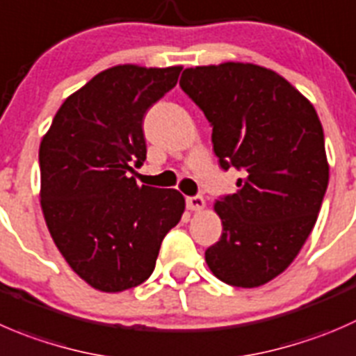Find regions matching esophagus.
Masks as SVG:
<instances>
[{"label":"esophagus","instance_id":"1","mask_svg":"<svg viewBox=\"0 0 356 356\" xmlns=\"http://www.w3.org/2000/svg\"><path fill=\"white\" fill-rule=\"evenodd\" d=\"M186 205H188L189 210H195V212H198V210L205 209V200H203L202 195L188 196V198H186Z\"/></svg>","mask_w":356,"mask_h":356}]
</instances>
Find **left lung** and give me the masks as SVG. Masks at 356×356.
<instances>
[{
    "mask_svg": "<svg viewBox=\"0 0 356 356\" xmlns=\"http://www.w3.org/2000/svg\"><path fill=\"white\" fill-rule=\"evenodd\" d=\"M179 85L212 125L220 168L243 172L238 191L213 203L222 234L205 250L207 264L233 287L268 284L299 254L325 196L318 115L287 79L255 64L189 67Z\"/></svg>",
    "mask_w": 356,
    "mask_h": 356,
    "instance_id": "1",
    "label": "left lung"
}]
</instances>
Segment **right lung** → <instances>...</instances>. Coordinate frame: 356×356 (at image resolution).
<instances>
[{
    "mask_svg": "<svg viewBox=\"0 0 356 356\" xmlns=\"http://www.w3.org/2000/svg\"><path fill=\"white\" fill-rule=\"evenodd\" d=\"M174 67L125 64L99 72L69 95L40 146L41 209L71 270L102 292L146 282L165 234L177 226V189L137 186L146 160L143 122L172 90Z\"/></svg>",
    "mask_w": 356,
    "mask_h": 356,
    "instance_id": "right-lung-1",
    "label": "right lung"
}]
</instances>
